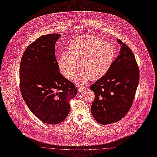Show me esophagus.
Listing matches in <instances>:
<instances>
[{
	"instance_id": "1",
	"label": "esophagus",
	"mask_w": 157,
	"mask_h": 157,
	"mask_svg": "<svg viewBox=\"0 0 157 157\" xmlns=\"http://www.w3.org/2000/svg\"><path fill=\"white\" fill-rule=\"evenodd\" d=\"M85 90V88H82V87H80V88H78V90L79 92H82V91H83Z\"/></svg>"
}]
</instances>
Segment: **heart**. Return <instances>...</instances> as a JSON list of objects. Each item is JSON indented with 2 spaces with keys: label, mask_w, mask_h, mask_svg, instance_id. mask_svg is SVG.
<instances>
[{
  "label": "heart",
  "mask_w": 157,
  "mask_h": 157,
  "mask_svg": "<svg viewBox=\"0 0 157 157\" xmlns=\"http://www.w3.org/2000/svg\"><path fill=\"white\" fill-rule=\"evenodd\" d=\"M116 56V49L109 41L88 35L73 39L68 45V51L63 52L58 60L62 74L67 79L74 77L78 85L85 83L89 79L97 80L105 76L110 69Z\"/></svg>",
  "instance_id": "b5f03b06"
}]
</instances>
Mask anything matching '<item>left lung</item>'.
<instances>
[{
  "mask_svg": "<svg viewBox=\"0 0 157 157\" xmlns=\"http://www.w3.org/2000/svg\"><path fill=\"white\" fill-rule=\"evenodd\" d=\"M119 54L102 78L90 86L95 93L91 111L100 124H109L122 119L130 109L139 82V70L129 48L117 39Z\"/></svg>",
  "mask_w": 157,
  "mask_h": 157,
  "instance_id": "1",
  "label": "left lung"
}]
</instances>
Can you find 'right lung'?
<instances>
[{
	"instance_id": "obj_1",
	"label": "right lung",
	"mask_w": 157,
	"mask_h": 157,
	"mask_svg": "<svg viewBox=\"0 0 157 157\" xmlns=\"http://www.w3.org/2000/svg\"><path fill=\"white\" fill-rule=\"evenodd\" d=\"M61 35L38 38L24 52L20 65V86L28 107L40 120L48 124L60 123L71 109L69 101L77 88L59 72L55 44Z\"/></svg>"
}]
</instances>
